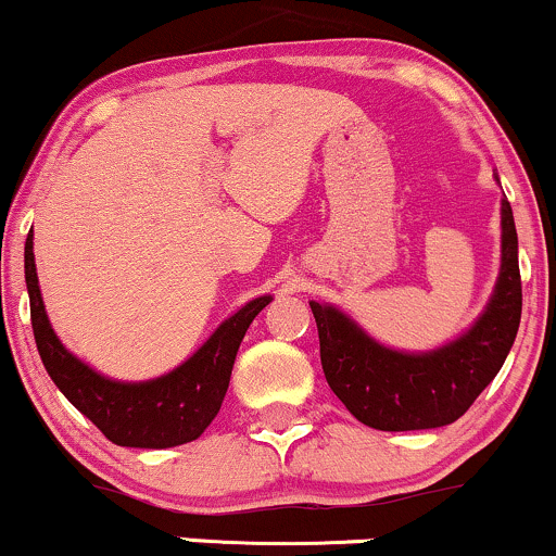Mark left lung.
Segmentation results:
<instances>
[{"instance_id": "left-lung-1", "label": "left lung", "mask_w": 556, "mask_h": 556, "mask_svg": "<svg viewBox=\"0 0 556 556\" xmlns=\"http://www.w3.org/2000/svg\"><path fill=\"white\" fill-rule=\"evenodd\" d=\"M518 232L503 202V269L492 303L469 333L430 354H401L372 342L337 307L311 303L320 365L331 391L359 422L383 432L456 422L503 367L520 326Z\"/></svg>"}]
</instances>
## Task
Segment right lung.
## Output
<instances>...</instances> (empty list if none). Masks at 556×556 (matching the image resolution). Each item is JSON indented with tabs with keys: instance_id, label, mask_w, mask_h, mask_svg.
<instances>
[{
	"instance_id": "1",
	"label": "right lung",
	"mask_w": 556,
	"mask_h": 556,
	"mask_svg": "<svg viewBox=\"0 0 556 556\" xmlns=\"http://www.w3.org/2000/svg\"><path fill=\"white\" fill-rule=\"evenodd\" d=\"M25 282L30 295V320L46 372L59 391L98 427L111 443L126 447H173L197 440L212 419L230 386L232 363L251 320L271 298H256L227 318L189 363L150 383H116L98 376L64 350L46 318L38 290L33 236L25 240Z\"/></svg>"
}]
</instances>
